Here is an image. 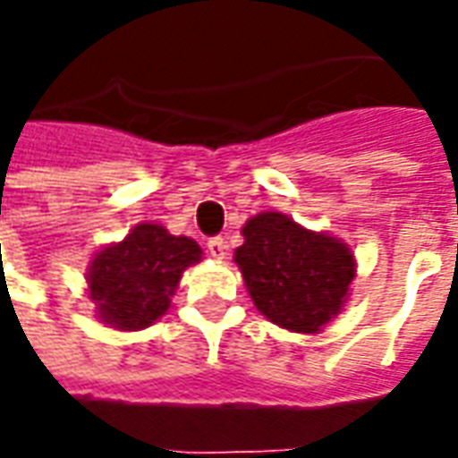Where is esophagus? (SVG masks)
Wrapping results in <instances>:
<instances>
[{"instance_id":"34e87169","label":"esophagus","mask_w":458,"mask_h":458,"mask_svg":"<svg viewBox=\"0 0 458 458\" xmlns=\"http://www.w3.org/2000/svg\"><path fill=\"white\" fill-rule=\"evenodd\" d=\"M208 252L216 259L225 258V255H228V242H225V238H210L208 240Z\"/></svg>"}]
</instances>
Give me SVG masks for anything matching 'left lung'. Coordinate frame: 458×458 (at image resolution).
Returning <instances> with one entry per match:
<instances>
[{
	"label": "left lung",
	"mask_w": 458,
	"mask_h": 458,
	"mask_svg": "<svg viewBox=\"0 0 458 458\" xmlns=\"http://www.w3.org/2000/svg\"><path fill=\"white\" fill-rule=\"evenodd\" d=\"M235 250L245 287L259 314L294 331L318 334L341 314L355 277L351 248L327 233L301 228L284 213H258Z\"/></svg>",
	"instance_id": "left-lung-1"
}]
</instances>
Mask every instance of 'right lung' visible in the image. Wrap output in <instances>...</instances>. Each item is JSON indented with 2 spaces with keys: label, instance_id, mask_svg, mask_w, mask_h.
<instances>
[{
  "label": "right lung",
  "instance_id": "obj_1",
  "mask_svg": "<svg viewBox=\"0 0 458 458\" xmlns=\"http://www.w3.org/2000/svg\"><path fill=\"white\" fill-rule=\"evenodd\" d=\"M196 240L171 235L157 223H140L122 242L95 252L88 292L98 318L120 331L151 327L166 314L183 269L200 262Z\"/></svg>",
  "mask_w": 458,
  "mask_h": 458
}]
</instances>
